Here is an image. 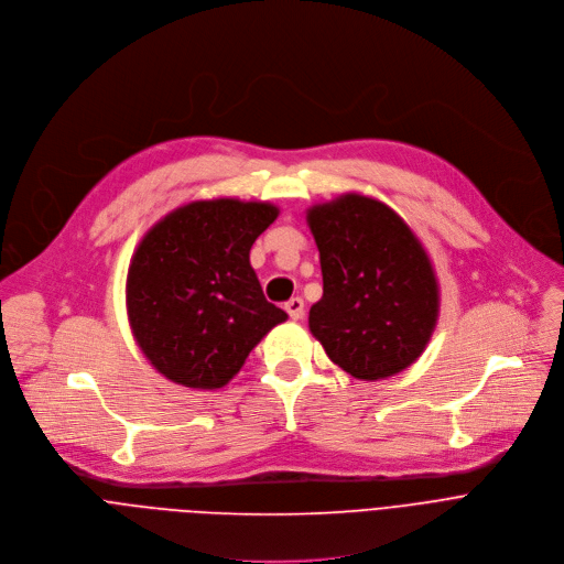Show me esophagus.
<instances>
[{
	"instance_id": "esophagus-1",
	"label": "esophagus",
	"mask_w": 564,
	"mask_h": 564,
	"mask_svg": "<svg viewBox=\"0 0 564 564\" xmlns=\"http://www.w3.org/2000/svg\"><path fill=\"white\" fill-rule=\"evenodd\" d=\"M286 313L291 315V319H302L304 315V300L302 297H291L286 304H284Z\"/></svg>"
}]
</instances>
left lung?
I'll use <instances>...</instances> for the list:
<instances>
[{
    "instance_id": "obj_1",
    "label": "left lung",
    "mask_w": 564,
    "mask_h": 564,
    "mask_svg": "<svg viewBox=\"0 0 564 564\" xmlns=\"http://www.w3.org/2000/svg\"><path fill=\"white\" fill-rule=\"evenodd\" d=\"M306 224L324 284L308 330L330 362L367 382L409 369L440 317L437 275L415 231L358 191L308 206Z\"/></svg>"
}]
</instances>
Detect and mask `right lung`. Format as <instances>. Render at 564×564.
Listing matches in <instances>:
<instances>
[{
	"label": "right lung",
	"mask_w": 564,
	"mask_h": 564,
	"mask_svg": "<svg viewBox=\"0 0 564 564\" xmlns=\"http://www.w3.org/2000/svg\"><path fill=\"white\" fill-rule=\"evenodd\" d=\"M278 215L280 206L262 199H193L142 236L127 273V315L160 376L186 389H221L286 322L267 302L249 256Z\"/></svg>",
	"instance_id": "right-lung-1"
}]
</instances>
